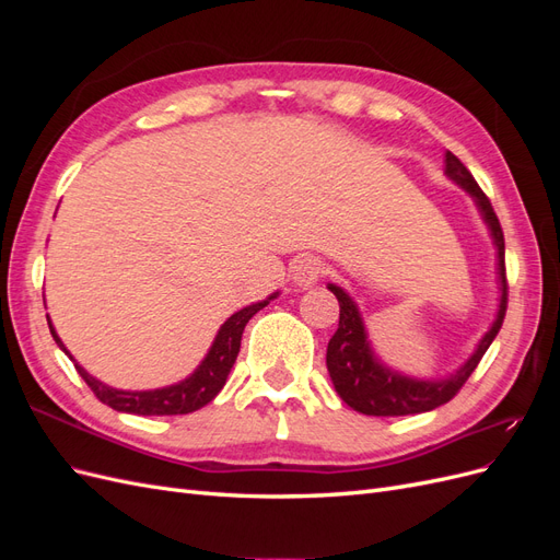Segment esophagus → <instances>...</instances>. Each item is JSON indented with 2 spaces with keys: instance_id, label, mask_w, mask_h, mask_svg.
Listing matches in <instances>:
<instances>
[{
  "instance_id": "1",
  "label": "esophagus",
  "mask_w": 560,
  "mask_h": 560,
  "mask_svg": "<svg viewBox=\"0 0 560 560\" xmlns=\"http://www.w3.org/2000/svg\"><path fill=\"white\" fill-rule=\"evenodd\" d=\"M322 273H325V264L313 257V254H303L292 266V278L299 287H313Z\"/></svg>"
}]
</instances>
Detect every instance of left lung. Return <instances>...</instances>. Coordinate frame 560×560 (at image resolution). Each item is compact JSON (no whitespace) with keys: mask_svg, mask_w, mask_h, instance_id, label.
Wrapping results in <instances>:
<instances>
[{"mask_svg":"<svg viewBox=\"0 0 560 560\" xmlns=\"http://www.w3.org/2000/svg\"><path fill=\"white\" fill-rule=\"evenodd\" d=\"M446 177H451L457 186L474 198L477 208L483 217L486 226L493 235V245L498 247V280H500V306L495 322L490 329L481 336V341L469 354V360L455 371V374L442 378V381H420L404 376L399 371H393L385 366L366 338L364 322L360 315L358 303H354L346 290L338 284H327L329 292L338 299V329L329 338L327 346V369L331 383L336 387L338 397H341L350 409L360 411L364 416H409V413H425L436 409L446 401H451L457 389L465 385V381L471 376V371L477 369L486 350L493 343L498 336L502 319L506 313V273H504V235L502 226L498 222V214L490 206L488 196L479 189L477 179L463 165V161L446 151Z\"/></svg>","mask_w":560,"mask_h":560,"instance_id":"1","label":"left lung"}]
</instances>
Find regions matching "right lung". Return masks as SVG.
Here are the masks:
<instances>
[{
  "label": "right lung",
  "instance_id": "add662e5",
  "mask_svg": "<svg viewBox=\"0 0 560 560\" xmlns=\"http://www.w3.org/2000/svg\"><path fill=\"white\" fill-rule=\"evenodd\" d=\"M276 296H278V292L270 294L266 301L252 303V306L233 313L224 322V325L219 327L212 348L208 350L206 360L198 364L194 374L175 385L159 387V389H135L132 393V389H116V387L105 385L103 381L93 378L86 369L74 362L72 354L67 352V348L62 346L54 325H50V319H48V329H50V336H54V341L60 346V350H65V354H70V360L74 362V369L79 371V376L86 381V385L93 389V395L103 404L112 406L114 411L135 413V416H182V413H191V411L202 409V406L219 395V389L224 387V383L229 378V371L235 364V358H238V352H241V338H243L245 325L264 306H268L270 299H276Z\"/></svg>",
  "mask_w": 560,
  "mask_h": 560
}]
</instances>
